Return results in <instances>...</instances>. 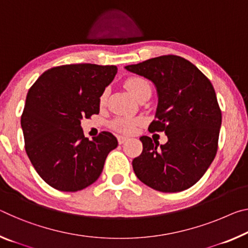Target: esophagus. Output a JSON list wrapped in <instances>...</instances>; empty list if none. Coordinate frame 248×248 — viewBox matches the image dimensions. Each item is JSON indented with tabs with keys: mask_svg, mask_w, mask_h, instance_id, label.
I'll return each mask as SVG.
<instances>
[{
	"mask_svg": "<svg viewBox=\"0 0 248 248\" xmlns=\"http://www.w3.org/2000/svg\"><path fill=\"white\" fill-rule=\"evenodd\" d=\"M128 140H129L128 137H124V136H119V137H118V142H119V144H123V143L125 142V141H128Z\"/></svg>",
	"mask_w": 248,
	"mask_h": 248,
	"instance_id": "esophagus-1",
	"label": "esophagus"
}]
</instances>
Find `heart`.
<instances>
[{
    "instance_id": "b5f03b06",
    "label": "heart",
    "mask_w": 248,
    "mask_h": 248,
    "mask_svg": "<svg viewBox=\"0 0 248 248\" xmlns=\"http://www.w3.org/2000/svg\"><path fill=\"white\" fill-rule=\"evenodd\" d=\"M124 87L128 90L129 93L135 98V99H137L141 93L147 92V90H151L150 84H149L148 80H145L142 77L128 78L124 82ZM106 99H107V92H104L99 99L100 105H104L106 103ZM139 124H140V120L136 119V118L119 117V118H116V119L112 121L111 125L113 129H116V130L119 132L132 133L136 130L137 125Z\"/></svg>"
}]
</instances>
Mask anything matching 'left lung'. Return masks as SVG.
<instances>
[{
  "label": "left lung",
  "instance_id": "8db88e82",
  "mask_svg": "<svg viewBox=\"0 0 248 248\" xmlns=\"http://www.w3.org/2000/svg\"><path fill=\"white\" fill-rule=\"evenodd\" d=\"M155 84V120L150 131H163L166 144L141 137L142 153L133 171L153 190L174 193L191 187L205 173L217 151L222 112L211 81L196 66L175 55L124 67Z\"/></svg>",
  "mask_w": 248,
  "mask_h": 248
}]
</instances>
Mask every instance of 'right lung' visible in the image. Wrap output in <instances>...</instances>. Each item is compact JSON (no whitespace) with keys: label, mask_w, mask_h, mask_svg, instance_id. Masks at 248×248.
<instances>
[{"label":"right lung","mask_w":248,"mask_h":248,"mask_svg":"<svg viewBox=\"0 0 248 248\" xmlns=\"http://www.w3.org/2000/svg\"><path fill=\"white\" fill-rule=\"evenodd\" d=\"M116 66L72 64L43 73L26 96L21 118L25 150L39 176L54 188L76 192L99 178L112 133L89 140L80 120L99 113V99L117 74Z\"/></svg>","instance_id":"right-lung-1"}]
</instances>
